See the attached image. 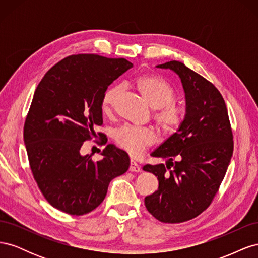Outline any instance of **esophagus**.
<instances>
[{"instance_id": "esophagus-1", "label": "esophagus", "mask_w": 258, "mask_h": 258, "mask_svg": "<svg viewBox=\"0 0 258 258\" xmlns=\"http://www.w3.org/2000/svg\"><path fill=\"white\" fill-rule=\"evenodd\" d=\"M129 171H131V172H140V171H141V167H140L136 161L131 160L130 166H129Z\"/></svg>"}]
</instances>
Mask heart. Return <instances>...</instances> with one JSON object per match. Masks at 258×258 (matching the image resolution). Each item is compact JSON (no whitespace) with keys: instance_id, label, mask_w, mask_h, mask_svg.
<instances>
[{"instance_id":"b5f03b06","label":"heart","mask_w":258,"mask_h":258,"mask_svg":"<svg viewBox=\"0 0 258 258\" xmlns=\"http://www.w3.org/2000/svg\"><path fill=\"white\" fill-rule=\"evenodd\" d=\"M135 85L147 104L156 110L154 119L159 130L165 136L176 134L185 121L186 111L183 106L174 103L176 93L172 86L152 74L139 76ZM120 92V85H112L105 90L102 97V111L104 113L111 111ZM114 139L117 145L124 152L131 156H139L155 143L156 135L148 128L122 126L115 132Z\"/></svg>"}]
</instances>
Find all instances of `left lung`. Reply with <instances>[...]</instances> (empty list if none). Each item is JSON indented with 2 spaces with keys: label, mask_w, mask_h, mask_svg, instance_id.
I'll return each mask as SVG.
<instances>
[{
  "label": "left lung",
  "mask_w": 258,
  "mask_h": 258,
  "mask_svg": "<svg viewBox=\"0 0 258 258\" xmlns=\"http://www.w3.org/2000/svg\"><path fill=\"white\" fill-rule=\"evenodd\" d=\"M181 79L186 118L176 134L151 154L167 165H146L158 178V189L144 204L155 218L175 224L198 216L211 205L224 179L233 152L227 107L215 86L179 61L157 66Z\"/></svg>",
  "instance_id": "left-lung-1"
}]
</instances>
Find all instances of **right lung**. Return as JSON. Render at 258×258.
Returning a JSON list of instances; mask_svg holds the SVG:
<instances>
[{
  "label": "right lung",
  "instance_id": "1",
  "mask_svg": "<svg viewBox=\"0 0 258 258\" xmlns=\"http://www.w3.org/2000/svg\"><path fill=\"white\" fill-rule=\"evenodd\" d=\"M132 66L123 58L72 54L48 70L37 85L23 140L38 188L62 212H91L104 200L112 179L129 168L128 154L113 144L105 146L98 161L81 155V147L103 123V93ZM106 141L101 138L100 144Z\"/></svg>",
  "mask_w": 258,
  "mask_h": 258
}]
</instances>
